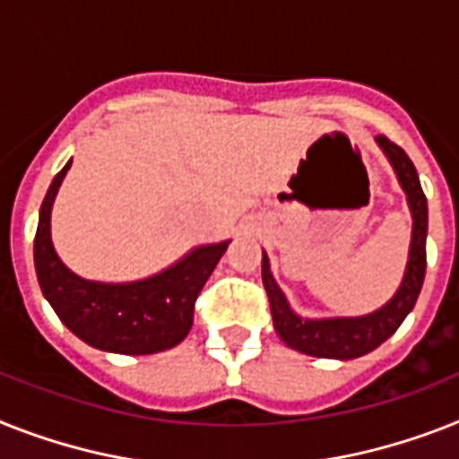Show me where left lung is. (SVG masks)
I'll return each mask as SVG.
<instances>
[{
    "label": "left lung",
    "mask_w": 459,
    "mask_h": 459,
    "mask_svg": "<svg viewBox=\"0 0 459 459\" xmlns=\"http://www.w3.org/2000/svg\"><path fill=\"white\" fill-rule=\"evenodd\" d=\"M379 151L389 160L391 169L396 174L398 186L403 188L408 210L412 217L411 249H408V264H405L403 281L398 285L386 304L363 316H334V318H307L299 316L290 307L288 297L275 282L271 273L268 255L262 252V281L271 301V316L278 337L294 349V351L316 356V359L351 360L375 351L382 342L396 333L405 316L415 307L420 290L427 271V226H429V212H427V197L420 186L415 165L405 155L403 148L391 143L385 136H377Z\"/></svg>",
    "instance_id": "1"
}]
</instances>
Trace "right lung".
I'll return each instance as SVG.
<instances>
[{"label": "right lung", "mask_w": 459, "mask_h": 459, "mask_svg": "<svg viewBox=\"0 0 459 459\" xmlns=\"http://www.w3.org/2000/svg\"><path fill=\"white\" fill-rule=\"evenodd\" d=\"M70 165L73 160L56 174L39 207L35 271L44 299L70 333L100 351L145 356L181 344L193 327L197 294L230 240L193 247L141 281H87L61 262L51 242V210Z\"/></svg>", "instance_id": "right-lung-1"}]
</instances>
